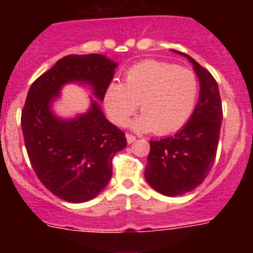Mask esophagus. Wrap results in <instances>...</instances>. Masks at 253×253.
I'll return each instance as SVG.
<instances>
[{
  "label": "esophagus",
  "mask_w": 253,
  "mask_h": 253,
  "mask_svg": "<svg viewBox=\"0 0 253 253\" xmlns=\"http://www.w3.org/2000/svg\"><path fill=\"white\" fill-rule=\"evenodd\" d=\"M125 137H126V142H128L129 144H131L133 142H135V137H134V135H131V134H126Z\"/></svg>",
  "instance_id": "obj_1"
}]
</instances>
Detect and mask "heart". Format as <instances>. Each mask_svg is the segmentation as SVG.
Returning <instances> with one entry per match:
<instances>
[{
    "label": "heart",
    "instance_id": "1",
    "mask_svg": "<svg viewBox=\"0 0 253 253\" xmlns=\"http://www.w3.org/2000/svg\"><path fill=\"white\" fill-rule=\"evenodd\" d=\"M199 93L195 73L160 60H144L126 71L124 84L111 82L105 92V109L116 125L130 123L135 130L165 135L182 128L193 115Z\"/></svg>",
    "mask_w": 253,
    "mask_h": 253
}]
</instances>
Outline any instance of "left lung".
<instances>
[{
    "label": "left lung",
    "instance_id": "obj_1",
    "mask_svg": "<svg viewBox=\"0 0 253 253\" xmlns=\"http://www.w3.org/2000/svg\"><path fill=\"white\" fill-rule=\"evenodd\" d=\"M177 53L193 63L200 93L193 115L182 129L172 137L149 142L144 177L166 196L184 195L207 178L215 161L223 120L222 100L213 76L190 55Z\"/></svg>",
    "mask_w": 253,
    "mask_h": 253
}]
</instances>
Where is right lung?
Returning <instances> with one entry per match:
<instances>
[{
  "instance_id": "1",
  "label": "right lung",
  "mask_w": 253,
  "mask_h": 253,
  "mask_svg": "<svg viewBox=\"0 0 253 253\" xmlns=\"http://www.w3.org/2000/svg\"><path fill=\"white\" fill-rule=\"evenodd\" d=\"M116 66L101 54L67 55L37 78L26 96L21 128L29 160L42 184L66 202L84 203L101 193L113 175L111 161L126 147V138L96 100L73 119L54 115L51 102L71 82L88 84L102 101Z\"/></svg>"
}]
</instances>
